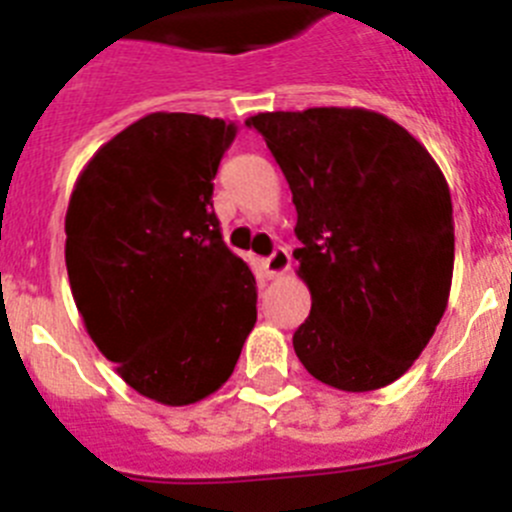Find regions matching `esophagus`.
<instances>
[{"mask_svg":"<svg viewBox=\"0 0 512 512\" xmlns=\"http://www.w3.org/2000/svg\"><path fill=\"white\" fill-rule=\"evenodd\" d=\"M261 266H264L266 277H269V279L284 277V274L292 269V256H289L287 248H277V251L271 253L269 259L261 261Z\"/></svg>","mask_w":512,"mask_h":512,"instance_id":"esophagus-1","label":"esophagus"}]
</instances>
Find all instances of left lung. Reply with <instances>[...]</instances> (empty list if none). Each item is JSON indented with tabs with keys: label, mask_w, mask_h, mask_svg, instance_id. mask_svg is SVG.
<instances>
[{
	"label": "left lung",
	"mask_w": 512,
	"mask_h": 512,
	"mask_svg": "<svg viewBox=\"0 0 512 512\" xmlns=\"http://www.w3.org/2000/svg\"><path fill=\"white\" fill-rule=\"evenodd\" d=\"M297 207V277L312 297L295 354L318 382L372 392L436 333L454 277V207L433 156L364 107L259 112Z\"/></svg>",
	"instance_id": "1"
}]
</instances>
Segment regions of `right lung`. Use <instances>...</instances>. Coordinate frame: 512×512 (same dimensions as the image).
Listing matches in <instances>:
<instances>
[{"mask_svg": "<svg viewBox=\"0 0 512 512\" xmlns=\"http://www.w3.org/2000/svg\"><path fill=\"white\" fill-rule=\"evenodd\" d=\"M235 122L151 112L81 169L66 271L94 346L138 395L182 408L217 392L256 325V279L223 243L212 179Z\"/></svg>", "mask_w": 512, "mask_h": 512, "instance_id": "right-lung-1", "label": "right lung"}]
</instances>
